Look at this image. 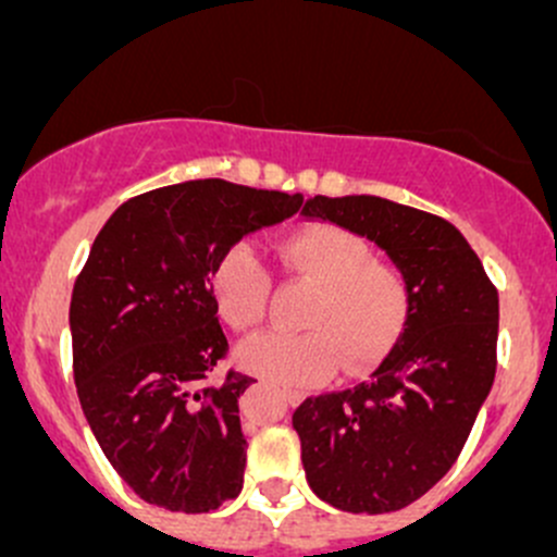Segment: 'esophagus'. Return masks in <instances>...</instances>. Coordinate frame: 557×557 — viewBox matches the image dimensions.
I'll return each mask as SVG.
<instances>
[{
    "label": "esophagus",
    "mask_w": 557,
    "mask_h": 557,
    "mask_svg": "<svg viewBox=\"0 0 557 557\" xmlns=\"http://www.w3.org/2000/svg\"><path fill=\"white\" fill-rule=\"evenodd\" d=\"M277 391H280V396H283L285 401H288V404H299L301 398H305V393H301L299 387H290V385H277Z\"/></svg>",
    "instance_id": "esophagus-1"
}]
</instances>
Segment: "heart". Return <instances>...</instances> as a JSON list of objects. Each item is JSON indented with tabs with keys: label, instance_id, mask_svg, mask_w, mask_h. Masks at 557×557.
I'll return each mask as SVG.
<instances>
[{
	"label": "heart",
	"instance_id": "b5f03b06",
	"mask_svg": "<svg viewBox=\"0 0 557 557\" xmlns=\"http://www.w3.org/2000/svg\"><path fill=\"white\" fill-rule=\"evenodd\" d=\"M280 258L314 285L301 325L305 334H261L245 342L247 372L312 385L342 372L358 374L385 356L409 318V283L396 263L372 258L358 234L334 223H307L280 243ZM272 280L247 243L228 247L212 267V299L239 334L258 329L267 314Z\"/></svg>",
	"mask_w": 557,
	"mask_h": 557
}]
</instances>
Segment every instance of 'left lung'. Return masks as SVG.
Here are the masks:
<instances>
[{
    "label": "left lung",
    "instance_id": "obj_1",
    "mask_svg": "<svg viewBox=\"0 0 557 557\" xmlns=\"http://www.w3.org/2000/svg\"><path fill=\"white\" fill-rule=\"evenodd\" d=\"M305 215L372 239L409 283L404 334L372 377L294 412L314 496L342 512H396L453 469L491 393L498 290L440 215L380 196H314Z\"/></svg>",
    "mask_w": 557,
    "mask_h": 557
}]
</instances>
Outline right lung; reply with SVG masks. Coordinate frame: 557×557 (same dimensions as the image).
<instances>
[{"mask_svg":"<svg viewBox=\"0 0 557 557\" xmlns=\"http://www.w3.org/2000/svg\"><path fill=\"white\" fill-rule=\"evenodd\" d=\"M301 194L188 180L123 201L72 288V372L83 414L123 482L170 512L243 491L245 387L212 299V267L245 234L296 215Z\"/></svg>","mask_w":557,"mask_h":557,"instance_id":"obj_1","label":"right lung"}]
</instances>
